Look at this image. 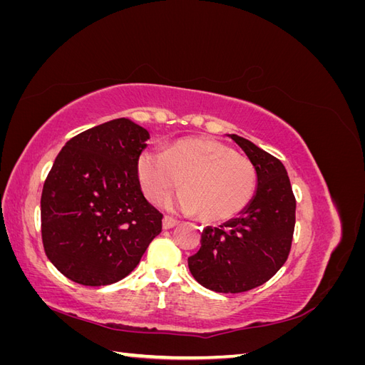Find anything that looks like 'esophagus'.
I'll use <instances>...</instances> for the list:
<instances>
[{"label":"esophagus","instance_id":"obj_1","mask_svg":"<svg viewBox=\"0 0 365 365\" xmlns=\"http://www.w3.org/2000/svg\"><path fill=\"white\" fill-rule=\"evenodd\" d=\"M176 225H178V220L170 217V216H164V219H163V228L164 230H170V228H173Z\"/></svg>","mask_w":365,"mask_h":365}]
</instances>
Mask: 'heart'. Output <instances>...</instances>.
I'll list each match as a JSON object with an SVG mask.
<instances>
[{"label":"heart","instance_id":"obj_1","mask_svg":"<svg viewBox=\"0 0 365 365\" xmlns=\"http://www.w3.org/2000/svg\"><path fill=\"white\" fill-rule=\"evenodd\" d=\"M137 170L149 201L160 202L181 184L184 190L165 205L197 213L205 222H224L244 212L257 187V172L247 158L208 138L180 140L165 152L143 150Z\"/></svg>","mask_w":365,"mask_h":365}]
</instances>
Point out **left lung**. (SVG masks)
<instances>
[{"mask_svg":"<svg viewBox=\"0 0 365 365\" xmlns=\"http://www.w3.org/2000/svg\"><path fill=\"white\" fill-rule=\"evenodd\" d=\"M257 172V189L237 217L207 227L189 257L195 280L215 292L237 294L268 282L288 259L295 227V196L280 160L231 134Z\"/></svg>","mask_w":365,"mask_h":365,"instance_id":"obj_1","label":"left lung"}]
</instances>
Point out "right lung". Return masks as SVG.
<instances>
[{"mask_svg": "<svg viewBox=\"0 0 365 365\" xmlns=\"http://www.w3.org/2000/svg\"><path fill=\"white\" fill-rule=\"evenodd\" d=\"M149 132L115 118L65 143L43 182L42 244L65 277L85 286L125 279L138 264L163 215L141 192L137 163Z\"/></svg>", "mask_w": 365, "mask_h": 365, "instance_id": "obj_1", "label": "right lung"}]
</instances>
